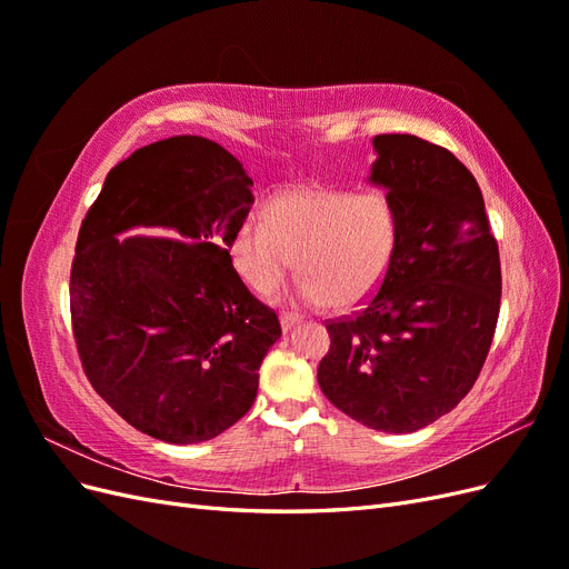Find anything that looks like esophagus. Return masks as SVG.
<instances>
[{
	"mask_svg": "<svg viewBox=\"0 0 569 569\" xmlns=\"http://www.w3.org/2000/svg\"><path fill=\"white\" fill-rule=\"evenodd\" d=\"M301 322V318L299 316H291V313H282L280 316V325H282V330L284 332H289V330H295V327Z\"/></svg>",
	"mask_w": 569,
	"mask_h": 569,
	"instance_id": "34e87169",
	"label": "esophagus"
}]
</instances>
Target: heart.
I'll use <instances>...</instances> for the list:
<instances>
[{"label":"heart","instance_id":"b5f03b06","mask_svg":"<svg viewBox=\"0 0 569 569\" xmlns=\"http://www.w3.org/2000/svg\"><path fill=\"white\" fill-rule=\"evenodd\" d=\"M399 244V213L380 192L308 187L274 194L266 218L247 216L228 244L230 263L251 291L272 295L295 261L301 306H353L380 287Z\"/></svg>","mask_w":569,"mask_h":569}]
</instances>
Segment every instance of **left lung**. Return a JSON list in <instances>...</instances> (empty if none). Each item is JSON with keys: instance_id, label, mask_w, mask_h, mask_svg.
I'll return each mask as SVG.
<instances>
[{"instance_id": "left-lung-1", "label": "left lung", "mask_w": 569, "mask_h": 569, "mask_svg": "<svg viewBox=\"0 0 569 569\" xmlns=\"http://www.w3.org/2000/svg\"><path fill=\"white\" fill-rule=\"evenodd\" d=\"M370 182L399 213V244L353 316L327 322L332 347L318 385L377 432L439 420L485 366L501 306V261L485 197L449 149L416 134H377Z\"/></svg>"}]
</instances>
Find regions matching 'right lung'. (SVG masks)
<instances>
[{
    "label": "right lung",
    "mask_w": 569,
    "mask_h": 569,
    "mask_svg": "<svg viewBox=\"0 0 569 569\" xmlns=\"http://www.w3.org/2000/svg\"><path fill=\"white\" fill-rule=\"evenodd\" d=\"M251 187L228 149L168 137L111 168L80 226L71 320L84 375L166 443L209 441L244 418L282 335L228 256ZM130 229L154 234L120 240Z\"/></svg>",
    "instance_id": "add662e5"
}]
</instances>
